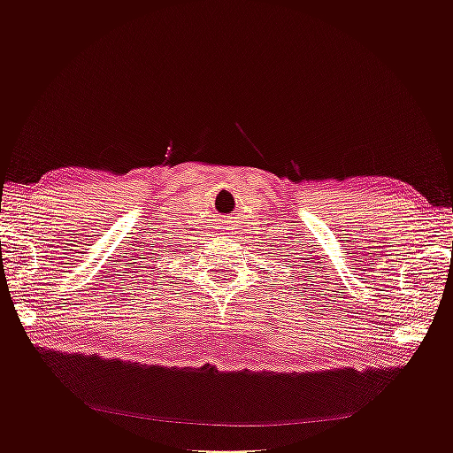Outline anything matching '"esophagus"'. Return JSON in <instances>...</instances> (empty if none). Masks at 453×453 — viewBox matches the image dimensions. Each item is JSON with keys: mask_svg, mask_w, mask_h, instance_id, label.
I'll use <instances>...</instances> for the list:
<instances>
[{"mask_svg": "<svg viewBox=\"0 0 453 453\" xmlns=\"http://www.w3.org/2000/svg\"><path fill=\"white\" fill-rule=\"evenodd\" d=\"M230 223H232V221H225V223L221 221V228H223V230H228V228H230Z\"/></svg>", "mask_w": 453, "mask_h": 453, "instance_id": "esophagus-1", "label": "esophagus"}]
</instances>
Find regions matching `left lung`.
I'll use <instances>...</instances> for the list:
<instances>
[{
  "label": "left lung",
  "mask_w": 453,
  "mask_h": 453,
  "mask_svg": "<svg viewBox=\"0 0 453 453\" xmlns=\"http://www.w3.org/2000/svg\"><path fill=\"white\" fill-rule=\"evenodd\" d=\"M293 278H295V276H293Z\"/></svg>",
  "instance_id": "obj_1"
}]
</instances>
